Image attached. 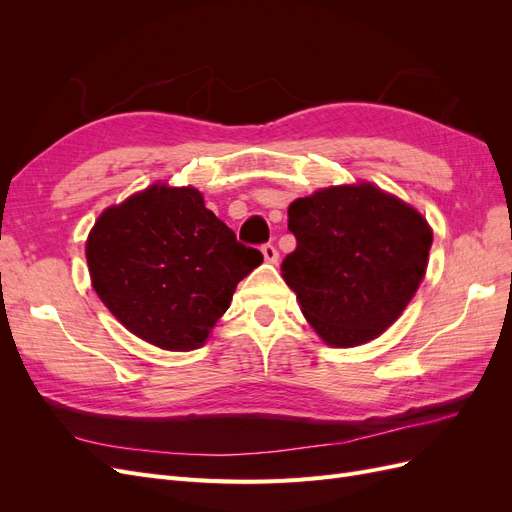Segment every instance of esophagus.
Masks as SVG:
<instances>
[{
    "instance_id": "esophagus-1",
    "label": "esophagus",
    "mask_w": 512,
    "mask_h": 512,
    "mask_svg": "<svg viewBox=\"0 0 512 512\" xmlns=\"http://www.w3.org/2000/svg\"><path fill=\"white\" fill-rule=\"evenodd\" d=\"M262 250V256H265L267 262H277V258H280V252H277V247L273 243H265L260 247Z\"/></svg>"
}]
</instances>
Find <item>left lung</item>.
I'll return each instance as SVG.
<instances>
[{
    "instance_id": "8db88e82",
    "label": "left lung",
    "mask_w": 512,
    "mask_h": 512,
    "mask_svg": "<svg viewBox=\"0 0 512 512\" xmlns=\"http://www.w3.org/2000/svg\"><path fill=\"white\" fill-rule=\"evenodd\" d=\"M297 239L282 262L301 312L329 346H359L401 316L421 284L431 228L371 183L318 190L288 209Z\"/></svg>"
}]
</instances>
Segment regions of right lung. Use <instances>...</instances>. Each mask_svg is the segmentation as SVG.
<instances>
[{"mask_svg":"<svg viewBox=\"0 0 512 512\" xmlns=\"http://www.w3.org/2000/svg\"><path fill=\"white\" fill-rule=\"evenodd\" d=\"M85 252L104 305L164 350L203 346L237 284L262 262L205 207L203 194L166 185L106 209Z\"/></svg>","mask_w":512,"mask_h":512,"instance_id":"obj_1","label":"right lung"}]
</instances>
